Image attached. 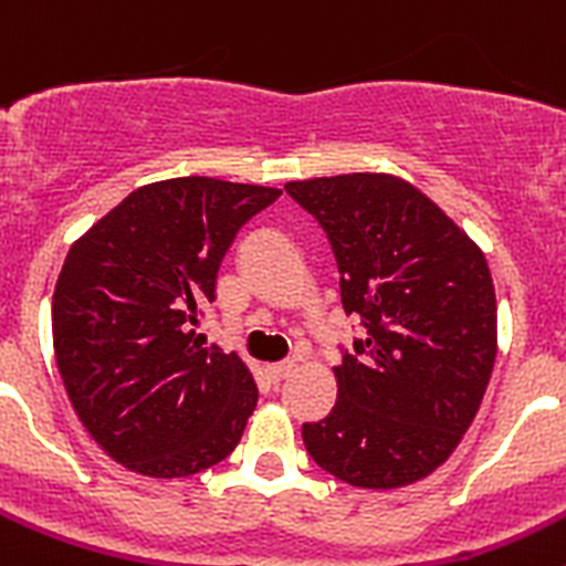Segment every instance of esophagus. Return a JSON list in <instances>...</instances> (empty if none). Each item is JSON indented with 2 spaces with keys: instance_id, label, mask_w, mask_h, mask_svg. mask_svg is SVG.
I'll return each instance as SVG.
<instances>
[{
  "instance_id": "obj_1",
  "label": "esophagus",
  "mask_w": 566,
  "mask_h": 566,
  "mask_svg": "<svg viewBox=\"0 0 566 566\" xmlns=\"http://www.w3.org/2000/svg\"><path fill=\"white\" fill-rule=\"evenodd\" d=\"M266 371H269V377L274 379V382H280V379H286L289 374L294 371V359H283V363H274V365H269Z\"/></svg>"
}]
</instances>
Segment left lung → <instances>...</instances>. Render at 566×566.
Masks as SVG:
<instances>
[{
    "label": "left lung",
    "mask_w": 566,
    "mask_h": 566,
    "mask_svg": "<svg viewBox=\"0 0 566 566\" xmlns=\"http://www.w3.org/2000/svg\"><path fill=\"white\" fill-rule=\"evenodd\" d=\"M323 227L345 314L337 402L303 424L319 468L354 488L424 479L468 431L496 363V292L482 249L417 187L377 172L286 184Z\"/></svg>",
    "instance_id": "left-lung-1"
}]
</instances>
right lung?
<instances>
[{
    "mask_svg": "<svg viewBox=\"0 0 566 566\" xmlns=\"http://www.w3.org/2000/svg\"><path fill=\"white\" fill-rule=\"evenodd\" d=\"M280 189L172 178L135 189L73 243L53 292V348L90 437L124 468L192 476L238 448L258 385L195 334L223 254Z\"/></svg>",
    "mask_w": 566,
    "mask_h": 566,
    "instance_id": "obj_1",
    "label": "right lung"
}]
</instances>
